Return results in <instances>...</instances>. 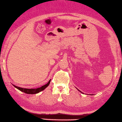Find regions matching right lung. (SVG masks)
Wrapping results in <instances>:
<instances>
[{
	"instance_id": "1",
	"label": "right lung",
	"mask_w": 122,
	"mask_h": 122,
	"mask_svg": "<svg viewBox=\"0 0 122 122\" xmlns=\"http://www.w3.org/2000/svg\"><path fill=\"white\" fill-rule=\"evenodd\" d=\"M50 82H51V80L49 81V82L47 83L46 85H44V86H41L40 88H36V89H27V88H20V87H18V86H15L16 88H17L18 89H19L20 91H22V92H25V93L26 94H37L38 92H41V91H43L44 89H46V88L49 86V85L50 84Z\"/></svg>"
}]
</instances>
